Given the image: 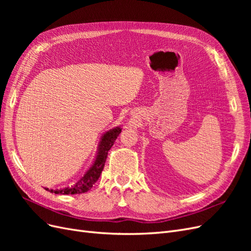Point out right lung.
<instances>
[{"instance_id":"1","label":"right lung","mask_w":251,"mask_h":251,"mask_svg":"<svg viewBox=\"0 0 251 251\" xmlns=\"http://www.w3.org/2000/svg\"><path fill=\"white\" fill-rule=\"evenodd\" d=\"M123 126H118L113 128H110L109 131H105L100 137V142H98V147L96 151V155L92 164L90 168L83 174V176L79 178L75 183L71 186H68L65 188H48L45 187L46 191L50 193H54L56 195H76V194H83L87 193L92 188L93 184L100 177V174L103 170V166L107 160L108 151L113 147L114 142L121 133Z\"/></svg>"}]
</instances>
